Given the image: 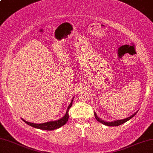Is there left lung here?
Masks as SVG:
<instances>
[{
    "mask_svg": "<svg viewBox=\"0 0 153 153\" xmlns=\"http://www.w3.org/2000/svg\"><path fill=\"white\" fill-rule=\"evenodd\" d=\"M137 112H136V113H135L133 114V115H132L131 116L127 117V118H125L123 120H115L113 121V122H105V121L102 120H101L100 118H99L97 116L96 113H95V118H96V120L97 121H98L99 123H102V124L105 125V126H120V125L123 124V123H125L126 122H127V121L129 120L130 119H131L132 117H134L135 115H136V113H137Z\"/></svg>",
    "mask_w": 153,
    "mask_h": 153,
    "instance_id": "1",
    "label": "left lung"
}]
</instances>
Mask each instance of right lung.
Returning a JSON list of instances; mask_svg holds the SVG:
<instances>
[{
  "label": "right lung",
  "instance_id": "obj_1",
  "mask_svg": "<svg viewBox=\"0 0 153 153\" xmlns=\"http://www.w3.org/2000/svg\"><path fill=\"white\" fill-rule=\"evenodd\" d=\"M73 99L72 100L71 102L70 103L69 106L68 107L67 111L63 117L62 118L58 120H55V121H50V122H47L45 123H40V124H36V123H29L27 121H25V120L22 119L25 122L26 124L29 125L30 126H32L33 128H38V129H40V130H53L58 129V128H60V127L64 126L66 123L68 122L69 118V115H68V111L71 108V107L72 106V104H73Z\"/></svg>",
  "mask_w": 153,
  "mask_h": 153
}]
</instances>
